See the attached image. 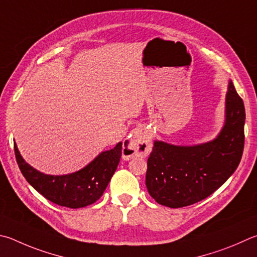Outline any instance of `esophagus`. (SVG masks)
Here are the masks:
<instances>
[{"label":"esophagus","instance_id":"esophagus-1","mask_svg":"<svg viewBox=\"0 0 257 257\" xmlns=\"http://www.w3.org/2000/svg\"><path fill=\"white\" fill-rule=\"evenodd\" d=\"M152 138L142 127H136L130 133V137L123 143L122 156L124 158L146 157L152 152Z\"/></svg>","mask_w":257,"mask_h":257}]
</instances>
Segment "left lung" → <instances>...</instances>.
Returning <instances> with one entry per match:
<instances>
[{"mask_svg":"<svg viewBox=\"0 0 257 257\" xmlns=\"http://www.w3.org/2000/svg\"><path fill=\"white\" fill-rule=\"evenodd\" d=\"M244 102L229 81L225 123L216 138L193 146L154 142L146 173V186L152 198L162 206L182 208L212 194L239 165L244 151Z\"/></svg>","mask_w":257,"mask_h":257,"instance_id":"left-lung-1","label":"left lung"}]
</instances>
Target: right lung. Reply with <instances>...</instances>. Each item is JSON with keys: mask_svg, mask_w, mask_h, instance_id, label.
Returning a JSON list of instances; mask_svg holds the SVG:
<instances>
[{"mask_svg": "<svg viewBox=\"0 0 257 257\" xmlns=\"http://www.w3.org/2000/svg\"><path fill=\"white\" fill-rule=\"evenodd\" d=\"M121 149L122 143H118L80 171L66 175H48L28 164L15 143L19 169L28 183L49 201L72 209L90 206L101 198L119 164Z\"/></svg>", "mask_w": 257, "mask_h": 257, "instance_id": "add662e5", "label": "right lung"}]
</instances>
